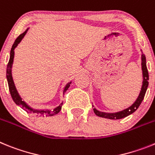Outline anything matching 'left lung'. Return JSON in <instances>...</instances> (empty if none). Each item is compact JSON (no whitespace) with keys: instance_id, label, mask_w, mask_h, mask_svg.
<instances>
[{"instance_id":"left-lung-1","label":"left lung","mask_w":155,"mask_h":155,"mask_svg":"<svg viewBox=\"0 0 155 155\" xmlns=\"http://www.w3.org/2000/svg\"><path fill=\"white\" fill-rule=\"evenodd\" d=\"M141 68H142V73H143V83L142 87H141V91L139 94V96L137 98V100L135 101L131 106L126 108V109L122 110V111H118V112H113V113H108V112H103V111H100L97 110L95 107L93 105V109H94V113L96 114L97 116L101 117V118H109V119H120V118H125V117L128 116V115H131L140 105L141 102L143 100V97L146 94L147 89L148 87V80H149V75L148 71H147V68L146 64V57L145 55L143 54H141Z\"/></svg>"}]
</instances>
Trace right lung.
Returning a JSON list of instances; mask_svg holds the SVG:
<instances>
[{"instance_id": "obj_1", "label": "right lung", "mask_w": 155, "mask_h": 155, "mask_svg": "<svg viewBox=\"0 0 155 155\" xmlns=\"http://www.w3.org/2000/svg\"><path fill=\"white\" fill-rule=\"evenodd\" d=\"M28 28L23 33H21L17 37L15 40L14 44L12 45V48L11 49V52H10V58H9V61L8 64L7 65V80H8V87H9V91H10V94L11 96L12 97L13 101H14L15 103L18 106H21V108L25 111H26L27 112L32 113L33 115H39V116H53V115H56L59 111H61V106H62V104L61 103L59 104L58 107H56L55 108H54L53 110H50V109H45V110H38V109H34V108H32L30 106H29L27 104L25 103L24 101H22V99L21 98L20 95L18 94V91L16 90V87L15 86L14 81H13V78H12V64H13V61H14V56H15V48L18 46V44H19L20 42L21 41V40L23 39V37H25V35L27 33ZM72 82H69L65 85V87H64V91H63V95L66 91L69 88L70 84H71Z\"/></svg>"}]
</instances>
